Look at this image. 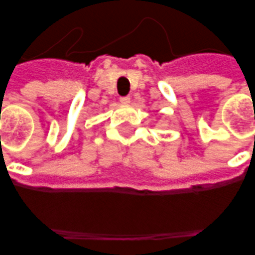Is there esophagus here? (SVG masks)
<instances>
[{"label":"esophagus","mask_w":255,"mask_h":255,"mask_svg":"<svg viewBox=\"0 0 255 255\" xmlns=\"http://www.w3.org/2000/svg\"><path fill=\"white\" fill-rule=\"evenodd\" d=\"M120 103H123V104L131 103V96H122V98H120Z\"/></svg>","instance_id":"34e87169"}]
</instances>
